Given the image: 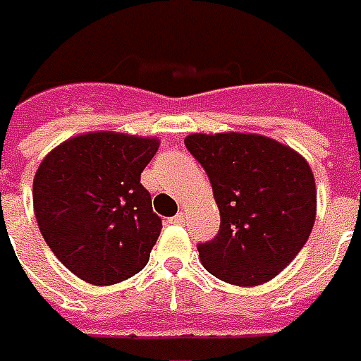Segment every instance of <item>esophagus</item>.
Wrapping results in <instances>:
<instances>
[{
	"mask_svg": "<svg viewBox=\"0 0 361 361\" xmlns=\"http://www.w3.org/2000/svg\"><path fill=\"white\" fill-rule=\"evenodd\" d=\"M185 219H188V215H185L183 212H180L176 217H171L170 221L173 223V225H185Z\"/></svg>",
	"mask_w": 361,
	"mask_h": 361,
	"instance_id": "1",
	"label": "esophagus"
}]
</instances>
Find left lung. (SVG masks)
<instances>
[{
	"mask_svg": "<svg viewBox=\"0 0 361 361\" xmlns=\"http://www.w3.org/2000/svg\"><path fill=\"white\" fill-rule=\"evenodd\" d=\"M185 148L207 171L221 225L200 243L203 267L237 286H257L300 252L316 219V185L300 154L259 134H191Z\"/></svg>",
	"mask_w": 361,
	"mask_h": 361,
	"instance_id": "1",
	"label": "left lung"
}]
</instances>
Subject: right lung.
<instances>
[{"instance_id":"obj_1","label":"right lung","mask_w":361,"mask_h":361,"mask_svg":"<svg viewBox=\"0 0 361 361\" xmlns=\"http://www.w3.org/2000/svg\"><path fill=\"white\" fill-rule=\"evenodd\" d=\"M160 142L92 132L63 142L41 161L33 207L49 249L78 279L116 284L148 264L161 219L140 183Z\"/></svg>"}]
</instances>
